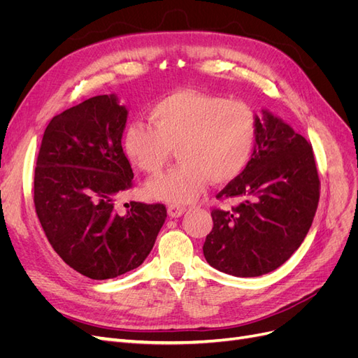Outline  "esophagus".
Here are the masks:
<instances>
[{
    "instance_id": "obj_1",
    "label": "esophagus",
    "mask_w": 358,
    "mask_h": 358,
    "mask_svg": "<svg viewBox=\"0 0 358 358\" xmlns=\"http://www.w3.org/2000/svg\"><path fill=\"white\" fill-rule=\"evenodd\" d=\"M167 212H169L170 218H179V216H182L183 212H185V208H183V206H179V204H169Z\"/></svg>"
}]
</instances>
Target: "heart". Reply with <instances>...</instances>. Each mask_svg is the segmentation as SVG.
<instances>
[{"label":"heart","instance_id":"obj_1","mask_svg":"<svg viewBox=\"0 0 358 358\" xmlns=\"http://www.w3.org/2000/svg\"><path fill=\"white\" fill-rule=\"evenodd\" d=\"M150 125L129 124L125 154L136 167L157 175L176 148L180 164L148 182L149 197L188 203L206 182L224 183L241 175L254 152L258 117L251 106L224 96L183 90L158 100Z\"/></svg>","mask_w":358,"mask_h":358}]
</instances>
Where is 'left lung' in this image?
Returning <instances> with one entry per match:
<instances>
[{
  "label": "left lung",
  "mask_w": 358,
  "mask_h": 358,
  "mask_svg": "<svg viewBox=\"0 0 358 358\" xmlns=\"http://www.w3.org/2000/svg\"><path fill=\"white\" fill-rule=\"evenodd\" d=\"M216 199L241 203L231 210H212L213 229L203 245L206 262L237 278L273 272L305 241L318 208L312 146L263 109L251 159Z\"/></svg>",
  "instance_id": "8db88e82"
}]
</instances>
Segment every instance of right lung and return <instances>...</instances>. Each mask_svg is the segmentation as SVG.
I'll use <instances>...</instances> for the list:
<instances>
[{
  "label": "right lung",
  "mask_w": 358,
  "mask_h": 358,
  "mask_svg": "<svg viewBox=\"0 0 358 358\" xmlns=\"http://www.w3.org/2000/svg\"><path fill=\"white\" fill-rule=\"evenodd\" d=\"M128 109L115 94L67 109L43 134L34 204L55 252L76 272L103 280L142 264L167 218L166 206L116 200L133 185L122 149Z\"/></svg>",
  "instance_id": "right-lung-1"
}]
</instances>
